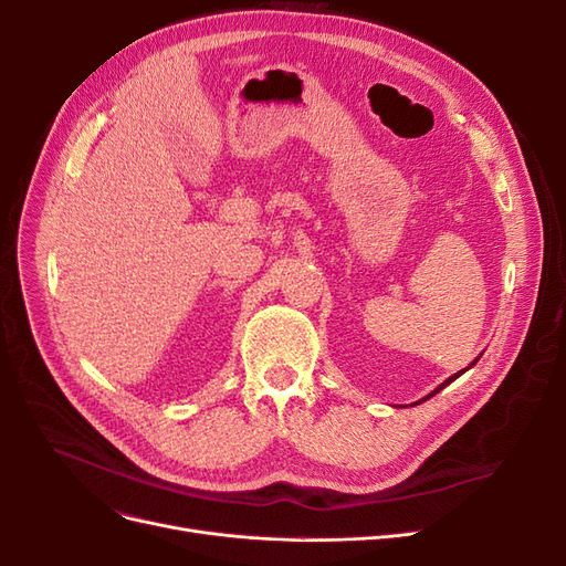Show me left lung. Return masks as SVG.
I'll return each mask as SVG.
<instances>
[{
  "label": "left lung",
  "mask_w": 566,
  "mask_h": 566,
  "mask_svg": "<svg viewBox=\"0 0 566 566\" xmlns=\"http://www.w3.org/2000/svg\"><path fill=\"white\" fill-rule=\"evenodd\" d=\"M478 360H480V358H478ZM478 360H474V363H478ZM474 363H472V365H474ZM472 365H470V367H472ZM463 371H465V369H463ZM463 371H459V374H454V376H450V378H448V380H444V382H440V385H438V388H436V390H433V392H431V395H427V397H424V399H422V401H427V399H429V397H433V395H438V392H440V390H442V388H448V385H450V382H452V380H457V378H459V376H461V374H463ZM422 401H418V403H422Z\"/></svg>",
  "instance_id": "8db88e82"
}]
</instances>
